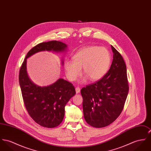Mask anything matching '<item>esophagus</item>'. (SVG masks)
Masks as SVG:
<instances>
[{
  "label": "esophagus",
  "mask_w": 151,
  "mask_h": 151,
  "mask_svg": "<svg viewBox=\"0 0 151 151\" xmlns=\"http://www.w3.org/2000/svg\"><path fill=\"white\" fill-rule=\"evenodd\" d=\"M75 90H76V93H79L81 91V88L79 87H76V88H75Z\"/></svg>",
  "instance_id": "34e87169"
}]
</instances>
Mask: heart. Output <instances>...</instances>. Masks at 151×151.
<instances>
[{"mask_svg":"<svg viewBox=\"0 0 151 151\" xmlns=\"http://www.w3.org/2000/svg\"><path fill=\"white\" fill-rule=\"evenodd\" d=\"M111 56L109 50L104 47H85L73 57V61L66 60L64 69L70 81H75L83 73L91 81L102 79L110 66Z\"/></svg>","mask_w":151,"mask_h":151,"instance_id":"obj_1","label":"heart"}]
</instances>
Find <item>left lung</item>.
Returning a JSON list of instances; mask_svg holds the SVG:
<instances>
[{
    "mask_svg": "<svg viewBox=\"0 0 151 151\" xmlns=\"http://www.w3.org/2000/svg\"><path fill=\"white\" fill-rule=\"evenodd\" d=\"M111 47L113 60L110 68L102 79L81 90L84 119L94 128L113 122L122 111L128 96L125 63L116 48Z\"/></svg>",
    "mask_w": 151,
    "mask_h": 151,
    "instance_id": "1",
    "label": "left lung"
}]
</instances>
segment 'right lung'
I'll list each match as a JSON object with an SVG mask.
<instances>
[{
	"label": "right lung",
	"instance_id": "add662e5",
	"mask_svg": "<svg viewBox=\"0 0 151 151\" xmlns=\"http://www.w3.org/2000/svg\"><path fill=\"white\" fill-rule=\"evenodd\" d=\"M66 48V44L58 41L38 44L29 51L19 70V81L25 108L35 122L43 127L55 128L61 123L65 106L76 91L71 83L63 79L47 87L35 84L27 73V58L40 51L61 52Z\"/></svg>",
	"mask_w": 151,
	"mask_h": 151
}]
</instances>
